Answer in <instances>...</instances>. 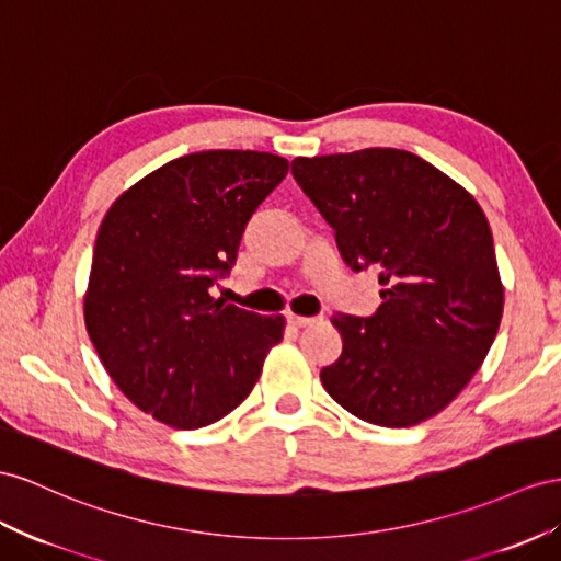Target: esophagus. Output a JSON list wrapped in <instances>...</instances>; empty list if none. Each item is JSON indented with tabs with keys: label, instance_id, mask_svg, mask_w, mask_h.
<instances>
[{
	"label": "esophagus",
	"instance_id": "esophagus-1",
	"mask_svg": "<svg viewBox=\"0 0 561 561\" xmlns=\"http://www.w3.org/2000/svg\"><path fill=\"white\" fill-rule=\"evenodd\" d=\"M286 322H289L291 327H312V324L320 322V318H304V314L289 312V314H286Z\"/></svg>",
	"mask_w": 561,
	"mask_h": 561
}]
</instances>
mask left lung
Returning a JSON list of instances; mask_svg holds the SVG:
<instances>
[{
    "label": "left lung",
    "mask_w": 561,
    "mask_h": 561,
    "mask_svg": "<svg viewBox=\"0 0 561 561\" xmlns=\"http://www.w3.org/2000/svg\"><path fill=\"white\" fill-rule=\"evenodd\" d=\"M291 172L346 265L379 267L383 286L371 318H332L343 351L320 371L327 393L369 424L434 417L483 365L505 306L477 198L400 149L300 156Z\"/></svg>",
    "instance_id": "left-lung-1"
}]
</instances>
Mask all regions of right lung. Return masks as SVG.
Listing matches in <instances>:
<instances>
[{
  "label": "right lung",
  "mask_w": 561,
  "mask_h": 561,
  "mask_svg": "<svg viewBox=\"0 0 561 561\" xmlns=\"http://www.w3.org/2000/svg\"><path fill=\"white\" fill-rule=\"evenodd\" d=\"M286 172L275 153H186L123 192L102 220L84 324L108 377L153 420H222L282 341V314L227 306L208 289L237 263L251 215Z\"/></svg>",
  "instance_id": "right-lung-1"
}]
</instances>
